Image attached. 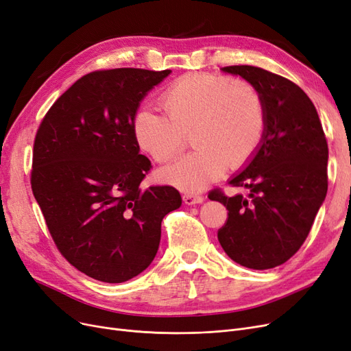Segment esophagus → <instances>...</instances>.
I'll list each match as a JSON object with an SVG mask.
<instances>
[{
  "instance_id": "esophagus-1",
  "label": "esophagus",
  "mask_w": 351,
  "mask_h": 351,
  "mask_svg": "<svg viewBox=\"0 0 351 351\" xmlns=\"http://www.w3.org/2000/svg\"><path fill=\"white\" fill-rule=\"evenodd\" d=\"M203 197L202 195H199V194H193V193H187V194H184L183 195V202L186 203V204H189V206H191V204H200V203H203Z\"/></svg>"
}]
</instances>
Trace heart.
I'll use <instances>...</instances> for the list:
<instances>
[{"instance_id": "1", "label": "heart", "mask_w": 351, "mask_h": 351, "mask_svg": "<svg viewBox=\"0 0 351 351\" xmlns=\"http://www.w3.org/2000/svg\"><path fill=\"white\" fill-rule=\"evenodd\" d=\"M164 115L138 110L132 131L138 147L156 161L177 157L190 136L195 149L160 171L164 183L200 191L228 165L239 168L258 151L266 128L263 97L250 83L193 73L177 79L161 97Z\"/></svg>"}]
</instances>
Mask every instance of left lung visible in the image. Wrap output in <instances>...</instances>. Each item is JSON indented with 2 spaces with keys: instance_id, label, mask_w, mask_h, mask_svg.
Instances as JSON below:
<instances>
[{
  "instance_id": "1",
  "label": "left lung",
  "mask_w": 351,
  "mask_h": 351,
  "mask_svg": "<svg viewBox=\"0 0 351 351\" xmlns=\"http://www.w3.org/2000/svg\"><path fill=\"white\" fill-rule=\"evenodd\" d=\"M263 97L266 128L245 170L229 184L247 195L208 193L228 208L217 239L228 256L250 269H271L298 252L326 199L328 145L317 109L295 83L255 66H226Z\"/></svg>"
}]
</instances>
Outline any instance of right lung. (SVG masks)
I'll return each instance as SVG.
<instances>
[{
  "mask_svg": "<svg viewBox=\"0 0 351 351\" xmlns=\"http://www.w3.org/2000/svg\"><path fill=\"white\" fill-rule=\"evenodd\" d=\"M170 73L134 67L88 73L37 130L33 194L60 254L97 281L121 284L145 271L164 216L181 206L171 186L139 187L151 161L132 131L139 104Z\"/></svg>",
  "mask_w": 351,
  "mask_h": 351,
  "instance_id": "right-lung-1",
  "label": "right lung"
}]
</instances>
